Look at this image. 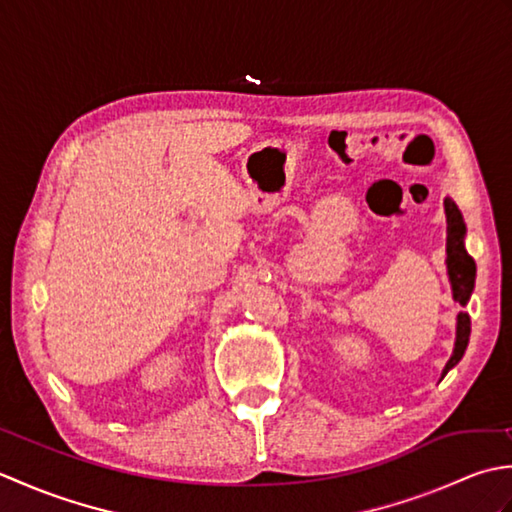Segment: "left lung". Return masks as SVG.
Instances as JSON below:
<instances>
[{
    "label": "left lung",
    "instance_id": "left-lung-1",
    "mask_svg": "<svg viewBox=\"0 0 512 512\" xmlns=\"http://www.w3.org/2000/svg\"><path fill=\"white\" fill-rule=\"evenodd\" d=\"M444 211H447V268H449V279L453 286V299L460 303V306H466L469 301L473 284H475V262L473 257L466 253L464 248V222H462V213L458 206H455L453 200H444ZM469 336H471V319L466 312L458 314V339H455V350L453 356L449 358L447 367H444V374L447 376L449 369L453 365L460 363V358L464 356L466 345H469Z\"/></svg>",
    "mask_w": 512,
    "mask_h": 512
}]
</instances>
